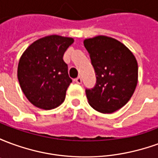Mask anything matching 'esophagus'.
I'll list each match as a JSON object with an SVG mask.
<instances>
[{"label":"esophagus","instance_id":"34e87169","mask_svg":"<svg viewBox=\"0 0 158 158\" xmlns=\"http://www.w3.org/2000/svg\"><path fill=\"white\" fill-rule=\"evenodd\" d=\"M74 81H75L77 84H81V82H82V79H81L80 77H78V78H76V79H74Z\"/></svg>","mask_w":158,"mask_h":158}]
</instances>
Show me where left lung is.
<instances>
[{
    "label": "left lung",
    "mask_w": 158,
    "mask_h": 158,
    "mask_svg": "<svg viewBox=\"0 0 158 158\" xmlns=\"http://www.w3.org/2000/svg\"><path fill=\"white\" fill-rule=\"evenodd\" d=\"M95 69L96 83L86 89L89 104L100 113H112L128 102L137 85L135 56L117 40L99 35L84 40Z\"/></svg>",
    "instance_id": "1"
}]
</instances>
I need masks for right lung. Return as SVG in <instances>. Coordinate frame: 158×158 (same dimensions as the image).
<instances>
[{
	"label": "right lung",
	"mask_w": 158,
	"mask_h": 158,
	"mask_svg": "<svg viewBox=\"0 0 158 158\" xmlns=\"http://www.w3.org/2000/svg\"><path fill=\"white\" fill-rule=\"evenodd\" d=\"M73 38L49 35L36 40L23 53L18 79L23 92L34 106L51 110L65 100L72 82L62 56Z\"/></svg>",
	"instance_id": "obj_1"
}]
</instances>
